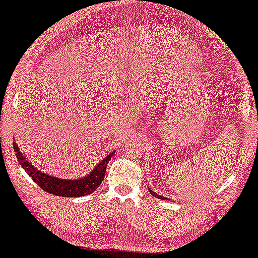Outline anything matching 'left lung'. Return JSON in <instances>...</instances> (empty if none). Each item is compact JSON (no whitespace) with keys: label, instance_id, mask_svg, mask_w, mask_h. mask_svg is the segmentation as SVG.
I'll list each match as a JSON object with an SVG mask.
<instances>
[{"label":"left lung","instance_id":"obj_1","mask_svg":"<svg viewBox=\"0 0 258 258\" xmlns=\"http://www.w3.org/2000/svg\"><path fill=\"white\" fill-rule=\"evenodd\" d=\"M149 191H150V194H151V195H153L154 197H157V198H159V200H165V201L168 200V198H166V197H162V196H160V195H157V194L154 192L153 190L150 189V188H149Z\"/></svg>","mask_w":258,"mask_h":258}]
</instances>
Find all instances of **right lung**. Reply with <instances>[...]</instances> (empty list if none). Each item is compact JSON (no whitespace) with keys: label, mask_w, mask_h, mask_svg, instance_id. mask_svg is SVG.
Segmentation results:
<instances>
[{"label":"right lung","mask_w":258,"mask_h":258,"mask_svg":"<svg viewBox=\"0 0 258 258\" xmlns=\"http://www.w3.org/2000/svg\"><path fill=\"white\" fill-rule=\"evenodd\" d=\"M14 150L16 152L18 161L21 162V166L25 169V172L29 174L35 183L46 192H49L55 196L62 197H82L90 195L93 192L99 185L101 184L102 180L105 177L106 167L108 165L110 158L114 156L115 151H112L108 156L105 157L99 164L93 168L91 173L81 179H60V177L51 176L49 174L43 173L39 170L37 167L31 164L27 160V158L21 152L17 143L14 142Z\"/></svg>","instance_id":"1"}]
</instances>
